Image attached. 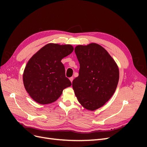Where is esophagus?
I'll return each mask as SVG.
<instances>
[{
    "label": "esophagus",
    "instance_id": "34e87169",
    "mask_svg": "<svg viewBox=\"0 0 147 147\" xmlns=\"http://www.w3.org/2000/svg\"><path fill=\"white\" fill-rule=\"evenodd\" d=\"M69 80H70L71 82H72L73 80H74V77H70V78H69Z\"/></svg>",
    "mask_w": 147,
    "mask_h": 147
}]
</instances>
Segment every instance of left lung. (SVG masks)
<instances>
[{
    "instance_id": "8db88e82",
    "label": "left lung",
    "mask_w": 147,
    "mask_h": 147,
    "mask_svg": "<svg viewBox=\"0 0 147 147\" xmlns=\"http://www.w3.org/2000/svg\"><path fill=\"white\" fill-rule=\"evenodd\" d=\"M75 53L80 63L78 77L72 82L75 94L84 108L95 110L114 94L119 80L118 67L98 44L77 46Z\"/></svg>"
}]
</instances>
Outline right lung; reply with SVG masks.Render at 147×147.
I'll list each match as a JSON object with an SVG mask.
<instances>
[{
    "label": "right lung",
    "mask_w": 147,
    "mask_h": 147,
    "mask_svg": "<svg viewBox=\"0 0 147 147\" xmlns=\"http://www.w3.org/2000/svg\"><path fill=\"white\" fill-rule=\"evenodd\" d=\"M74 50L70 45L50 43L31 57L23 74L26 90L40 104H50L59 98L65 88L71 86L61 61Z\"/></svg>",
    "instance_id": "add662e5"
}]
</instances>
